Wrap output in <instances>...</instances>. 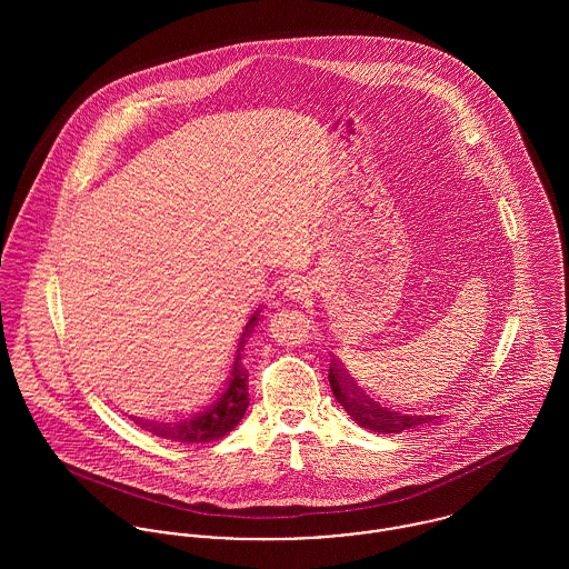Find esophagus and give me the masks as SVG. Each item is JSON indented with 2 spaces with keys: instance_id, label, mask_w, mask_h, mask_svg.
Wrapping results in <instances>:
<instances>
[{
  "instance_id": "obj_1",
  "label": "esophagus",
  "mask_w": 569,
  "mask_h": 569,
  "mask_svg": "<svg viewBox=\"0 0 569 569\" xmlns=\"http://www.w3.org/2000/svg\"><path fill=\"white\" fill-rule=\"evenodd\" d=\"M311 291H313V284H311V280H307V278H293V280H289L287 287H284L287 298H289V300H296V302L307 300V298L311 296Z\"/></svg>"
}]
</instances>
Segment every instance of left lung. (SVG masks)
<instances>
[{
  "label": "left lung",
  "instance_id": "obj_1",
  "mask_svg": "<svg viewBox=\"0 0 569 569\" xmlns=\"http://www.w3.org/2000/svg\"><path fill=\"white\" fill-rule=\"evenodd\" d=\"M328 381L337 403L348 411V416H352V420H357L359 427H366L370 431L401 433L406 429H416L418 425L431 422L436 418V416H409V413L406 416L379 406L377 401H372L368 395L361 392V388L350 379V375L341 368L339 361L330 363Z\"/></svg>",
  "mask_w": 569,
  "mask_h": 569
}]
</instances>
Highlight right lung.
Returning <instances> with one entry per match:
<instances>
[{"label":"right lung","instance_id":"add662e5","mask_svg":"<svg viewBox=\"0 0 569 569\" xmlns=\"http://www.w3.org/2000/svg\"><path fill=\"white\" fill-rule=\"evenodd\" d=\"M258 313H260V309L244 325L241 339H239V348L234 355L232 372L228 379V388L219 397V401H214L212 406H208V409L199 411L197 416H190L179 422H158V420H140V418L136 422L140 427H144L147 431L166 438V440H174V442H212V440L228 436L239 425V420L244 416V409L249 406L247 370L241 363V352H243L249 332H253V326L258 325V320H260Z\"/></svg>","mask_w":569,"mask_h":569}]
</instances>
